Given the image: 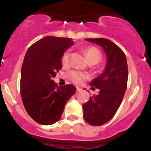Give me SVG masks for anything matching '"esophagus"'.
<instances>
[{"mask_svg": "<svg viewBox=\"0 0 151 151\" xmlns=\"http://www.w3.org/2000/svg\"><path fill=\"white\" fill-rule=\"evenodd\" d=\"M76 90H77V91H82V88H79V87H77L76 88Z\"/></svg>", "mask_w": 151, "mask_h": 151, "instance_id": "1", "label": "esophagus"}]
</instances>
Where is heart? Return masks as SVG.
<instances>
[{
  "label": "heart",
  "mask_w": 151,
  "mask_h": 151,
  "mask_svg": "<svg viewBox=\"0 0 151 151\" xmlns=\"http://www.w3.org/2000/svg\"><path fill=\"white\" fill-rule=\"evenodd\" d=\"M85 55L89 63L96 64L99 63L101 60V53L98 49L94 47H89L85 50ZM69 58H70V50H66L61 58V63L63 66H68L69 64ZM87 78L86 74L82 72L79 71H72L69 73V78L71 82L76 85L82 84Z\"/></svg>",
  "instance_id": "obj_1"
}]
</instances>
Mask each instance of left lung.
Wrapping results in <instances>:
<instances>
[{"label":"left lung","instance_id":"left-lung-1","mask_svg":"<svg viewBox=\"0 0 151 151\" xmlns=\"http://www.w3.org/2000/svg\"><path fill=\"white\" fill-rule=\"evenodd\" d=\"M100 45L106 54L104 73L91 82V86L100 90L82 105L85 120L91 125L106 123L116 113L127 88L128 65L124 52L116 44L106 38H85Z\"/></svg>","mask_w":151,"mask_h":151}]
</instances>
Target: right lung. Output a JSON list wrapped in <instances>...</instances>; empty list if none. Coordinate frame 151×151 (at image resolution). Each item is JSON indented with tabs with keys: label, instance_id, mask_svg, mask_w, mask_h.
<instances>
[{
	"label": "right lung",
	"instance_id": "obj_1",
	"mask_svg": "<svg viewBox=\"0 0 151 151\" xmlns=\"http://www.w3.org/2000/svg\"><path fill=\"white\" fill-rule=\"evenodd\" d=\"M74 42L71 38L47 36L28 49L21 69L20 92L25 109L36 122L54 124L75 94L72 85L59 87L53 78L62 69L61 58Z\"/></svg>",
	"mask_w": 151,
	"mask_h": 151
}]
</instances>
